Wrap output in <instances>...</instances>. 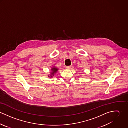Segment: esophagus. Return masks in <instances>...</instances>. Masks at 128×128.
<instances>
[{
    "label": "esophagus",
    "mask_w": 128,
    "mask_h": 128,
    "mask_svg": "<svg viewBox=\"0 0 128 128\" xmlns=\"http://www.w3.org/2000/svg\"><path fill=\"white\" fill-rule=\"evenodd\" d=\"M66 68L68 70H70L71 68H72V66H66Z\"/></svg>",
    "instance_id": "1"
}]
</instances>
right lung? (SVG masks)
Masks as SVG:
<instances>
[{"label":"right lung","instance_id":"right-lung-1","mask_svg":"<svg viewBox=\"0 0 128 128\" xmlns=\"http://www.w3.org/2000/svg\"><path fill=\"white\" fill-rule=\"evenodd\" d=\"M58 68H56V66H53L52 67L51 69V72L50 73V75H48V77H50V78H52L53 76H55V74L56 73V72H58Z\"/></svg>","mask_w":128,"mask_h":128}]
</instances>
